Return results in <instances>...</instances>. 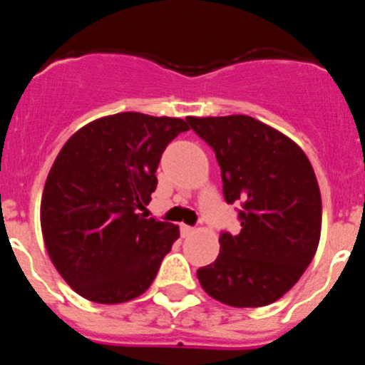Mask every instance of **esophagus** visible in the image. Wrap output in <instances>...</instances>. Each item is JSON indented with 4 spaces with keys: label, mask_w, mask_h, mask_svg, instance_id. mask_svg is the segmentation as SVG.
I'll return each instance as SVG.
<instances>
[{
    "label": "esophagus",
    "mask_w": 365,
    "mask_h": 365,
    "mask_svg": "<svg viewBox=\"0 0 365 365\" xmlns=\"http://www.w3.org/2000/svg\"><path fill=\"white\" fill-rule=\"evenodd\" d=\"M180 234H182V237H188V235L195 234V228L188 227V225H180Z\"/></svg>",
    "instance_id": "obj_1"
}]
</instances>
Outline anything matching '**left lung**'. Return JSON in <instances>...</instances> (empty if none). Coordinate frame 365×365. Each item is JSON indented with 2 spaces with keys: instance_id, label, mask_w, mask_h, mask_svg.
Returning a JSON list of instances; mask_svg holds the SVG:
<instances>
[{
  "instance_id": "8db88e82",
  "label": "left lung",
  "mask_w": 365,
  "mask_h": 365,
  "mask_svg": "<svg viewBox=\"0 0 365 365\" xmlns=\"http://www.w3.org/2000/svg\"><path fill=\"white\" fill-rule=\"evenodd\" d=\"M215 151L225 201H240L241 230L222 232L219 256L197 270L208 296L230 307H263L296 285L320 243L322 195L302 148L248 117H188Z\"/></svg>"
}]
</instances>
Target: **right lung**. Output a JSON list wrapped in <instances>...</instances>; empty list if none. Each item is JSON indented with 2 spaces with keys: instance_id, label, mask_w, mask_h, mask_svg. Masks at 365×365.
I'll use <instances>...</instances> for the list:
<instances>
[{
  "instance_id": "1",
  "label": "right lung",
  "mask_w": 365,
  "mask_h": 365,
  "mask_svg": "<svg viewBox=\"0 0 365 365\" xmlns=\"http://www.w3.org/2000/svg\"><path fill=\"white\" fill-rule=\"evenodd\" d=\"M182 118L117 113L80 128L58 153L40 221L53 265L89 302L124 303L150 289L179 237L173 222L138 210L157 188V166Z\"/></svg>"
}]
</instances>
